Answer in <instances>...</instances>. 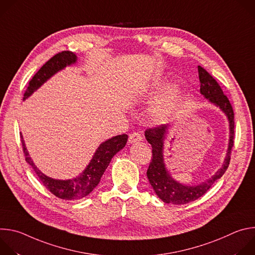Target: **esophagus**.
<instances>
[{"label":"esophagus","mask_w":255,"mask_h":255,"mask_svg":"<svg viewBox=\"0 0 255 255\" xmlns=\"http://www.w3.org/2000/svg\"><path fill=\"white\" fill-rule=\"evenodd\" d=\"M143 139L142 135L137 133V132H134L132 133L130 136H129V143H135V142H138V141H141Z\"/></svg>","instance_id":"34e87169"}]
</instances>
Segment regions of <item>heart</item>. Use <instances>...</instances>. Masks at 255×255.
Returning a JSON list of instances; mask_svg holds the SVG:
<instances>
[{
  "mask_svg": "<svg viewBox=\"0 0 255 255\" xmlns=\"http://www.w3.org/2000/svg\"><path fill=\"white\" fill-rule=\"evenodd\" d=\"M165 84L164 81H157L152 85L151 91L155 92L163 87ZM180 98V88L176 85H173L167 89L164 95L153 105L152 115L159 120H164L169 117Z\"/></svg>",
  "mask_w": 255,
  "mask_h": 255,
  "instance_id": "1",
  "label": "heart"
}]
</instances>
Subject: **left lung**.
<instances>
[{
  "instance_id": "1",
  "label": "left lung",
  "mask_w": 255,
  "mask_h": 255,
  "mask_svg": "<svg viewBox=\"0 0 255 255\" xmlns=\"http://www.w3.org/2000/svg\"><path fill=\"white\" fill-rule=\"evenodd\" d=\"M199 79L201 82L200 92L211 103L219 107L226 114L229 120L230 126V139L228 145V151L225 161L222 167L218 170L215 175L207 179L205 183L198 186H185L181 185L172 177H170L168 171L165 168L163 162V139L167 130V125L162 124L152 128H148L145 131V137L152 147V158L147 169V177L149 183L153 188L156 195L167 204L185 205L192 201L201 198L215 183L219 179L227 170L230 163V156L232 147L234 145V112L229 99L224 95L220 85L202 66H198Z\"/></svg>"
}]
</instances>
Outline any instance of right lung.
<instances>
[{
    "mask_svg": "<svg viewBox=\"0 0 255 255\" xmlns=\"http://www.w3.org/2000/svg\"><path fill=\"white\" fill-rule=\"evenodd\" d=\"M77 61V56L71 51H61L52 56L46 63H44L40 69L36 72L34 77L29 82V85L24 93V98H28L34 91L37 90L42 84H44L50 77L66 65H70ZM128 136L126 134L115 136L102 143L87 168L83 173L72 179L59 180L43 174L37 167L35 166L32 159L27 152L24 140L21 137L23 153L25 160L32 166L35 173L37 174L43 186L55 197L63 200H79L88 196L100 183L101 177L105 172L106 168L110 163L113 156L120 151L127 142Z\"/></svg>",
    "mask_w": 255,
    "mask_h": 255,
    "instance_id": "add662e5",
    "label": "right lung"
}]
</instances>
